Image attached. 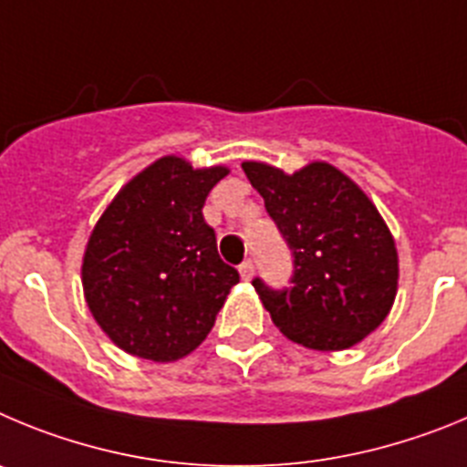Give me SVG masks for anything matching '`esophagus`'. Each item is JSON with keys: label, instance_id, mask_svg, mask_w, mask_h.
<instances>
[{"label": "esophagus", "instance_id": "1", "mask_svg": "<svg viewBox=\"0 0 467 467\" xmlns=\"http://www.w3.org/2000/svg\"><path fill=\"white\" fill-rule=\"evenodd\" d=\"M254 270H255V265L251 258H246L242 265H239V275H242L244 281H249L251 276H254Z\"/></svg>", "mask_w": 467, "mask_h": 467}]
</instances>
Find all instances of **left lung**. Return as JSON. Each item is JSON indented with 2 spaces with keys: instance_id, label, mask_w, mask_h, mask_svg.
I'll return each mask as SVG.
<instances>
[{
  "instance_id": "obj_1",
  "label": "left lung",
  "mask_w": 467,
  "mask_h": 467,
  "mask_svg": "<svg viewBox=\"0 0 467 467\" xmlns=\"http://www.w3.org/2000/svg\"><path fill=\"white\" fill-rule=\"evenodd\" d=\"M242 170L291 249L288 288L254 279L275 326L317 351L354 347L396 300V244L377 207L326 162L293 176L263 162H244Z\"/></svg>"
}]
</instances>
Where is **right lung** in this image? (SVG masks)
<instances>
[{
  "label": "right lung",
  "mask_w": 467,
  "mask_h": 467,
  "mask_svg": "<svg viewBox=\"0 0 467 467\" xmlns=\"http://www.w3.org/2000/svg\"><path fill=\"white\" fill-rule=\"evenodd\" d=\"M225 167L192 170L167 155L134 176L99 218L83 258L95 321L123 351L176 360L204 342L239 272L204 221Z\"/></svg>",
  "instance_id": "1"
}]
</instances>
